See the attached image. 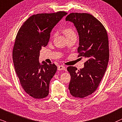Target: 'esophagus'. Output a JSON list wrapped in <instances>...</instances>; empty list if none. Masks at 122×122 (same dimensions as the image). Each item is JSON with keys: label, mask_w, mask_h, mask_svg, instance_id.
Segmentation results:
<instances>
[{"label": "esophagus", "mask_w": 122, "mask_h": 122, "mask_svg": "<svg viewBox=\"0 0 122 122\" xmlns=\"http://www.w3.org/2000/svg\"><path fill=\"white\" fill-rule=\"evenodd\" d=\"M57 69L58 70H64L65 69V67L64 66H62V65H60V66H58V67H57Z\"/></svg>", "instance_id": "obj_1"}]
</instances>
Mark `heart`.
I'll return each mask as SVG.
<instances>
[{
  "label": "heart",
  "mask_w": 122,
  "mask_h": 122,
  "mask_svg": "<svg viewBox=\"0 0 122 122\" xmlns=\"http://www.w3.org/2000/svg\"><path fill=\"white\" fill-rule=\"evenodd\" d=\"M63 33L64 34L66 35V36L67 38L69 37L73 36V35H75V33L74 32V30L72 29L71 27H66L65 28L63 29Z\"/></svg>",
  "instance_id": "b5f03b06"
}]
</instances>
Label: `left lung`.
Returning <instances> with one entry per match:
<instances>
[{
  "label": "left lung",
  "mask_w": 122,
  "mask_h": 122,
  "mask_svg": "<svg viewBox=\"0 0 122 122\" xmlns=\"http://www.w3.org/2000/svg\"><path fill=\"white\" fill-rule=\"evenodd\" d=\"M66 21L74 23L79 36L78 57L86 60L84 67L77 71L69 66L71 80L69 89L73 97L83 98L96 90L106 71L109 58V41L104 25L86 13H71Z\"/></svg>",
  "instance_id": "1"
}]
</instances>
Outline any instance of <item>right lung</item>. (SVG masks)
<instances>
[{
    "label": "right lung",
    "mask_w": 122,
    "mask_h": 122,
    "mask_svg": "<svg viewBox=\"0 0 122 122\" xmlns=\"http://www.w3.org/2000/svg\"><path fill=\"white\" fill-rule=\"evenodd\" d=\"M65 11L39 13L25 22L16 35L13 49V61L21 87L35 99L48 95L51 80L56 65L39 62L40 50L48 44L52 29L64 16Z\"/></svg>",
    "instance_id": "add662e5"
}]
</instances>
